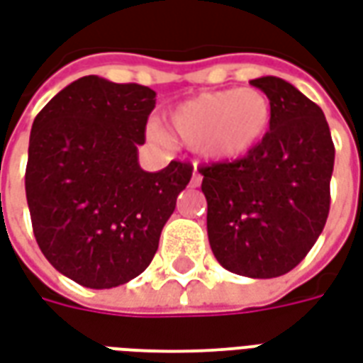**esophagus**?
<instances>
[{
	"label": "esophagus",
	"instance_id": "34e87169",
	"mask_svg": "<svg viewBox=\"0 0 363 363\" xmlns=\"http://www.w3.org/2000/svg\"><path fill=\"white\" fill-rule=\"evenodd\" d=\"M201 182H203V176H201L199 172L193 170V176H191V187H199Z\"/></svg>",
	"mask_w": 363,
	"mask_h": 363
}]
</instances>
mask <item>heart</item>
I'll return each instance as SVG.
<instances>
[{"label":"heart","mask_w":363,"mask_h":363,"mask_svg":"<svg viewBox=\"0 0 363 363\" xmlns=\"http://www.w3.org/2000/svg\"><path fill=\"white\" fill-rule=\"evenodd\" d=\"M272 106L259 89H228L205 92L172 108L162 127H152L160 143L176 141L197 149L203 158L228 162L242 158L265 139L271 127Z\"/></svg>","instance_id":"b5f03b06"}]
</instances>
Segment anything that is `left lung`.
<instances>
[{
  "label": "left lung",
  "mask_w": 363,
  "mask_h": 363,
  "mask_svg": "<svg viewBox=\"0 0 363 363\" xmlns=\"http://www.w3.org/2000/svg\"><path fill=\"white\" fill-rule=\"evenodd\" d=\"M271 100L265 139L243 158L203 166L207 234L226 271L286 274L325 228L335 145L323 110L279 77L251 81Z\"/></svg>",
  "instance_id": "left-lung-1"
}]
</instances>
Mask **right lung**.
I'll list each match as a JSON object with an SVG mask.
<instances>
[{
    "label": "right lung",
    "mask_w": 363,
    "mask_h": 363,
    "mask_svg": "<svg viewBox=\"0 0 363 363\" xmlns=\"http://www.w3.org/2000/svg\"><path fill=\"white\" fill-rule=\"evenodd\" d=\"M156 104L143 84L77 79L34 118L25 174L34 238L55 271L86 288L139 277L193 168L139 166L137 147Z\"/></svg>",
    "instance_id": "add662e5"
}]
</instances>
